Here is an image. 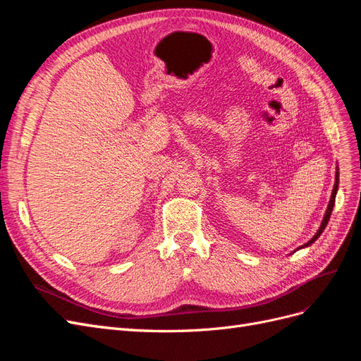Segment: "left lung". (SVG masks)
<instances>
[{
	"mask_svg": "<svg viewBox=\"0 0 361 361\" xmlns=\"http://www.w3.org/2000/svg\"><path fill=\"white\" fill-rule=\"evenodd\" d=\"M337 188H338V170L336 171V182H334V187H333V192H331V199H330V203H329V207H326V211H325V215H324V220H322V223H321V227L318 228V232H316V235L310 239L309 243H305L304 245H301L300 248H304V247H309L310 244H313L316 239H318L319 236H321V233L324 232V228L326 227V223H329V220H330V215H331V212H333V207H334V202H336V194H337Z\"/></svg>",
	"mask_w": 361,
	"mask_h": 361,
	"instance_id": "1",
	"label": "left lung"
}]
</instances>
